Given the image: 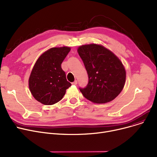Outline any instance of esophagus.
I'll use <instances>...</instances> for the list:
<instances>
[{
  "instance_id": "1",
  "label": "esophagus",
  "mask_w": 157,
  "mask_h": 157,
  "mask_svg": "<svg viewBox=\"0 0 157 157\" xmlns=\"http://www.w3.org/2000/svg\"><path fill=\"white\" fill-rule=\"evenodd\" d=\"M77 83H78V81H77L76 80H75V81H74V82H72V85H77Z\"/></svg>"
}]
</instances>
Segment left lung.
Masks as SVG:
<instances>
[{
  "mask_svg": "<svg viewBox=\"0 0 157 157\" xmlns=\"http://www.w3.org/2000/svg\"><path fill=\"white\" fill-rule=\"evenodd\" d=\"M78 52L88 75V83L79 88L83 96L94 103L104 104L114 99L124 87L126 71L118 58L102 45L80 46Z\"/></svg>",
  "mask_w": 157,
  "mask_h": 157,
  "instance_id": "left-lung-1",
  "label": "left lung"
}]
</instances>
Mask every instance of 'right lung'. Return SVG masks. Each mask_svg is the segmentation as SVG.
<instances>
[{"instance_id": "right-lung-1", "label": "right lung", "mask_w": 157, "mask_h": 157, "mask_svg": "<svg viewBox=\"0 0 157 157\" xmlns=\"http://www.w3.org/2000/svg\"><path fill=\"white\" fill-rule=\"evenodd\" d=\"M71 50L69 47L52 48L41 55L29 79L30 91L38 102L53 105L59 102L71 84L66 79L61 64Z\"/></svg>"}]
</instances>
